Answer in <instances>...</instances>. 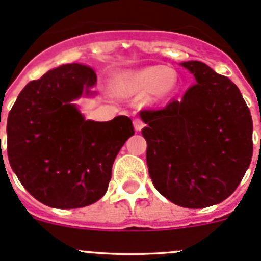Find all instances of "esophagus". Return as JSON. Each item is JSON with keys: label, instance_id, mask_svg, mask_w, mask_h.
<instances>
[{"label": "esophagus", "instance_id": "34e87169", "mask_svg": "<svg viewBox=\"0 0 261 261\" xmlns=\"http://www.w3.org/2000/svg\"><path fill=\"white\" fill-rule=\"evenodd\" d=\"M133 126H135L136 130H141V129L145 126V124L141 119L136 117V119H133Z\"/></svg>", "mask_w": 261, "mask_h": 261}]
</instances>
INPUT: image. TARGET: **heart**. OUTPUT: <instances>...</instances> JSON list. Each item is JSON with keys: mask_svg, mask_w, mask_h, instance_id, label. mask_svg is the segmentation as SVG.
Listing matches in <instances>:
<instances>
[{"mask_svg": "<svg viewBox=\"0 0 261 261\" xmlns=\"http://www.w3.org/2000/svg\"><path fill=\"white\" fill-rule=\"evenodd\" d=\"M126 93H146L149 99H166L179 86V73L170 66H147L125 75L117 84Z\"/></svg>", "mask_w": 261, "mask_h": 261, "instance_id": "b5f03b06", "label": "heart"}]
</instances>
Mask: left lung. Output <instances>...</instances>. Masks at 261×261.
I'll list each match as a JSON object with an SVG mask.
<instances>
[{
    "instance_id": "obj_1",
    "label": "left lung",
    "mask_w": 261,
    "mask_h": 261,
    "mask_svg": "<svg viewBox=\"0 0 261 261\" xmlns=\"http://www.w3.org/2000/svg\"><path fill=\"white\" fill-rule=\"evenodd\" d=\"M197 84L180 100L142 110L149 175L183 208L220 204L237 190L252 158V119L241 91L200 61L181 62Z\"/></svg>"
}]
</instances>
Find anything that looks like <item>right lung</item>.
<instances>
[{
  "label": "right lung",
  "instance_id": "1",
  "mask_svg": "<svg viewBox=\"0 0 261 261\" xmlns=\"http://www.w3.org/2000/svg\"><path fill=\"white\" fill-rule=\"evenodd\" d=\"M96 82L93 69L66 64L31 81L8 116V156L22 186L50 208L94 204L107 192L119 150L135 135L132 120H85L73 100Z\"/></svg>",
  "mask_w": 261,
  "mask_h": 261
}]
</instances>
